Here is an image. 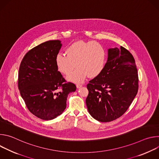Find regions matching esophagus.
I'll use <instances>...</instances> for the list:
<instances>
[{"instance_id":"esophagus-1","label":"esophagus","mask_w":159,"mask_h":159,"mask_svg":"<svg viewBox=\"0 0 159 159\" xmlns=\"http://www.w3.org/2000/svg\"><path fill=\"white\" fill-rule=\"evenodd\" d=\"M82 86V84H77V85H76V87H77V89L80 88Z\"/></svg>"}]
</instances>
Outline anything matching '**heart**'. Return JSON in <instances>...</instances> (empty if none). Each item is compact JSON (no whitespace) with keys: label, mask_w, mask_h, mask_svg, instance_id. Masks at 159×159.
Wrapping results in <instances>:
<instances>
[{"label":"heart","mask_w":159,"mask_h":159,"mask_svg":"<svg viewBox=\"0 0 159 159\" xmlns=\"http://www.w3.org/2000/svg\"><path fill=\"white\" fill-rule=\"evenodd\" d=\"M66 55L58 53L55 58L58 70L68 75L76 65V70L67 77L74 83H82L87 75L90 78L98 76L103 70L106 63V50L96 41L75 42L68 47Z\"/></svg>","instance_id":"1"}]
</instances>
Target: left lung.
Listing matches in <instances>:
<instances>
[{
  "instance_id": "left-lung-1",
  "label": "left lung",
  "mask_w": 159,
  "mask_h": 159,
  "mask_svg": "<svg viewBox=\"0 0 159 159\" xmlns=\"http://www.w3.org/2000/svg\"><path fill=\"white\" fill-rule=\"evenodd\" d=\"M85 102L89 114L101 122H109L127 111L139 90V76L131 53L121 47L108 49L102 72L87 85Z\"/></svg>"
}]
</instances>
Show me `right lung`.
I'll use <instances>...</instances> for the list:
<instances>
[{
	"mask_svg": "<svg viewBox=\"0 0 159 159\" xmlns=\"http://www.w3.org/2000/svg\"><path fill=\"white\" fill-rule=\"evenodd\" d=\"M61 47L59 40L44 42L30 50L22 58L19 69L18 88L26 107L43 120L60 115L70 93L76 86L66 82L58 71L55 58Z\"/></svg>",
	"mask_w": 159,
	"mask_h": 159,
	"instance_id": "obj_1",
	"label": "right lung"
}]
</instances>
